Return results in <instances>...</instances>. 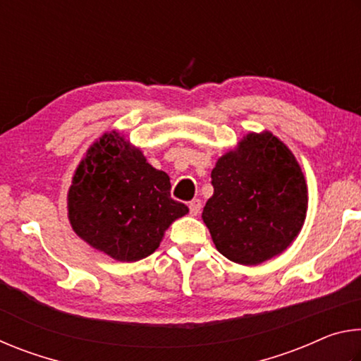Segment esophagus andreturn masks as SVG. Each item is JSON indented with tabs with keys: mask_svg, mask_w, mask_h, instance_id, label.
<instances>
[{
	"mask_svg": "<svg viewBox=\"0 0 361 361\" xmlns=\"http://www.w3.org/2000/svg\"><path fill=\"white\" fill-rule=\"evenodd\" d=\"M200 209H202V202H200V199H192L191 202H189V212H191L192 216L199 215Z\"/></svg>",
	"mask_w": 361,
	"mask_h": 361,
	"instance_id": "1",
	"label": "esophagus"
}]
</instances>
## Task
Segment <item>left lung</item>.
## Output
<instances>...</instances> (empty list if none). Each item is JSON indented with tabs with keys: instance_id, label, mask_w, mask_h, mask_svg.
<instances>
[{
	"instance_id": "obj_1",
	"label": "left lung",
	"mask_w": 361,
	"mask_h": 361,
	"mask_svg": "<svg viewBox=\"0 0 361 361\" xmlns=\"http://www.w3.org/2000/svg\"><path fill=\"white\" fill-rule=\"evenodd\" d=\"M202 219L219 253L258 266L283 253L301 232L307 185L296 157L272 132H250L212 170Z\"/></svg>"
}]
</instances>
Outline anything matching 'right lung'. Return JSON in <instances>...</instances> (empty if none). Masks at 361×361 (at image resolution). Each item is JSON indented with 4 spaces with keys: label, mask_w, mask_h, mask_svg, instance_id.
Here are the masks:
<instances>
[{
    "label": "right lung",
    "mask_w": 361,
    "mask_h": 361,
    "mask_svg": "<svg viewBox=\"0 0 361 361\" xmlns=\"http://www.w3.org/2000/svg\"><path fill=\"white\" fill-rule=\"evenodd\" d=\"M170 178L146 161L119 130L103 133L85 151L66 195L76 235L109 258L140 261L154 253L188 207L170 197Z\"/></svg>",
    "instance_id": "obj_1"
}]
</instances>
